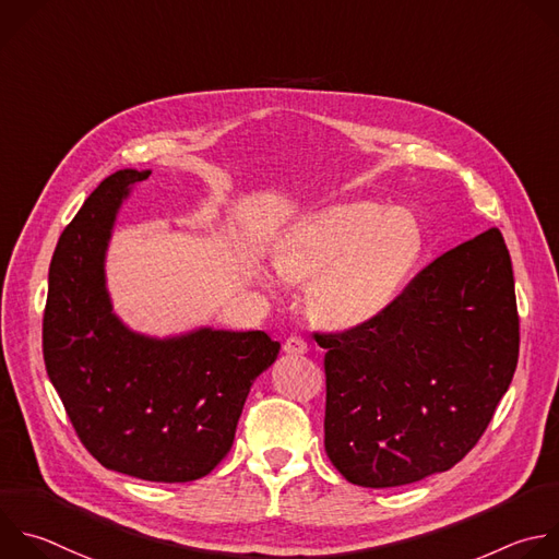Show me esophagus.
I'll use <instances>...</instances> for the list:
<instances>
[{
	"label": "esophagus",
	"mask_w": 559,
	"mask_h": 559,
	"mask_svg": "<svg viewBox=\"0 0 559 559\" xmlns=\"http://www.w3.org/2000/svg\"><path fill=\"white\" fill-rule=\"evenodd\" d=\"M283 350L289 355H302V353H307V342L300 335H289L283 344Z\"/></svg>",
	"instance_id": "34e87169"
}]
</instances>
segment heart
Listing matches in <instances>:
<instances>
[{"label":"heart","instance_id":"heart-1","mask_svg":"<svg viewBox=\"0 0 559 559\" xmlns=\"http://www.w3.org/2000/svg\"><path fill=\"white\" fill-rule=\"evenodd\" d=\"M424 254V228L406 209L350 202L313 213L281 239L283 278L307 285L313 318L333 329L366 324L402 294Z\"/></svg>","mask_w":559,"mask_h":559}]
</instances>
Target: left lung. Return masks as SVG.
Returning <instances> with one entry per match:
<instances>
[{"instance_id":"left-lung-1","label":"left lung","mask_w":559,"mask_h":559,"mask_svg":"<svg viewBox=\"0 0 559 559\" xmlns=\"http://www.w3.org/2000/svg\"><path fill=\"white\" fill-rule=\"evenodd\" d=\"M316 342L326 348L324 450L348 483L382 489L448 472L487 430L518 364L500 230L441 254L378 318Z\"/></svg>"}]
</instances>
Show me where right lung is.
I'll list each match as a JSON object with an SVG mask.
<instances>
[{"instance_id": "1", "label": "right lung", "mask_w": 559, "mask_h": 559, "mask_svg": "<svg viewBox=\"0 0 559 559\" xmlns=\"http://www.w3.org/2000/svg\"><path fill=\"white\" fill-rule=\"evenodd\" d=\"M148 175L116 170L63 230L48 274L44 359L81 443L103 467L189 483L230 452L250 386L281 342L213 326L155 337L114 313L109 239L122 202Z\"/></svg>"}]
</instances>
